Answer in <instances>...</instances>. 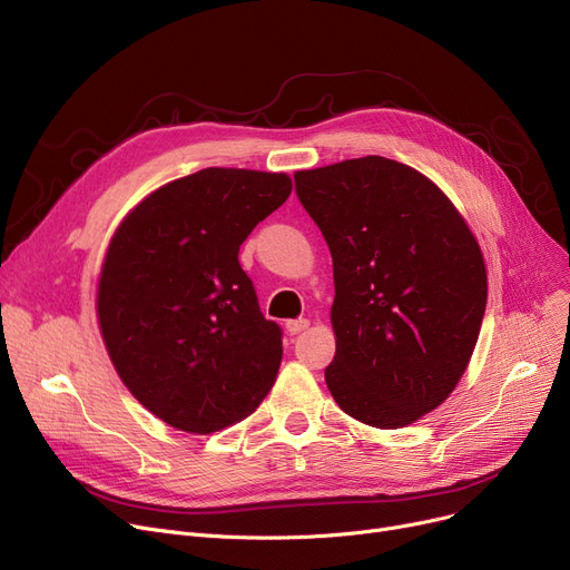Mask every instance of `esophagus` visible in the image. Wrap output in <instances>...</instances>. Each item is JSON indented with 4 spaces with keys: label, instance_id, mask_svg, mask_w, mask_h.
<instances>
[{
    "label": "esophagus",
    "instance_id": "esophagus-1",
    "mask_svg": "<svg viewBox=\"0 0 570 570\" xmlns=\"http://www.w3.org/2000/svg\"><path fill=\"white\" fill-rule=\"evenodd\" d=\"M285 330L294 336V334H302L304 330H308V320L306 317H296V320H287L285 322Z\"/></svg>",
    "mask_w": 570,
    "mask_h": 570
}]
</instances>
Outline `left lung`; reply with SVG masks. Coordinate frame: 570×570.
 <instances>
[{
  "instance_id": "left-lung-1",
  "label": "left lung",
  "mask_w": 570,
  "mask_h": 570,
  "mask_svg": "<svg viewBox=\"0 0 570 570\" xmlns=\"http://www.w3.org/2000/svg\"><path fill=\"white\" fill-rule=\"evenodd\" d=\"M296 197L334 262L341 411L399 429L439 409L464 375L487 306L482 253L452 202L387 157L296 171Z\"/></svg>"
}]
</instances>
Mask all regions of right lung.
Listing matches in <instances>:
<instances>
[{"label":"right lung","mask_w":570,"mask_h":570,"mask_svg":"<svg viewBox=\"0 0 570 570\" xmlns=\"http://www.w3.org/2000/svg\"><path fill=\"white\" fill-rule=\"evenodd\" d=\"M289 193L285 174L210 167L155 189L118 227L99 327L122 383L161 422L213 433L274 385L283 330L262 315L238 248Z\"/></svg>","instance_id":"right-lung-1"}]
</instances>
